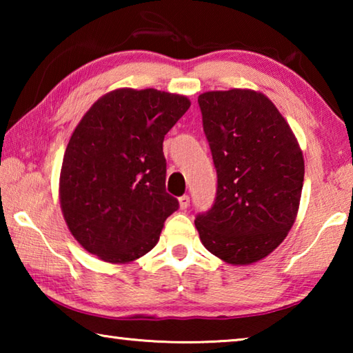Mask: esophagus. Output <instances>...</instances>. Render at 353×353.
<instances>
[{
  "label": "esophagus",
  "instance_id": "1",
  "mask_svg": "<svg viewBox=\"0 0 353 353\" xmlns=\"http://www.w3.org/2000/svg\"><path fill=\"white\" fill-rule=\"evenodd\" d=\"M179 205H181L182 210H185V208H188V205H190V196H187V194L181 196V198H179Z\"/></svg>",
  "mask_w": 353,
  "mask_h": 353
}]
</instances>
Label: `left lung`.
Masks as SVG:
<instances>
[{
    "instance_id": "obj_1",
    "label": "left lung",
    "mask_w": 353,
    "mask_h": 353,
    "mask_svg": "<svg viewBox=\"0 0 353 353\" xmlns=\"http://www.w3.org/2000/svg\"><path fill=\"white\" fill-rule=\"evenodd\" d=\"M198 103L218 188L210 210L196 216V229L208 252L230 265H250L270 255L294 224L303 155L263 93L205 92Z\"/></svg>"
}]
</instances>
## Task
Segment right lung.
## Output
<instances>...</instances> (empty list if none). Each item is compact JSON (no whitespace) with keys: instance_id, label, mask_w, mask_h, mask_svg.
I'll list each match as a JSON object with an SVG mask.
<instances>
[{"instance_id":"right-lung-1","label":"right lung","mask_w":353,"mask_h":353,"mask_svg":"<svg viewBox=\"0 0 353 353\" xmlns=\"http://www.w3.org/2000/svg\"><path fill=\"white\" fill-rule=\"evenodd\" d=\"M190 104L182 94L118 88L82 117L63 155L59 196L87 252L129 263L157 244L179 208L165 188L163 139Z\"/></svg>"}]
</instances>
